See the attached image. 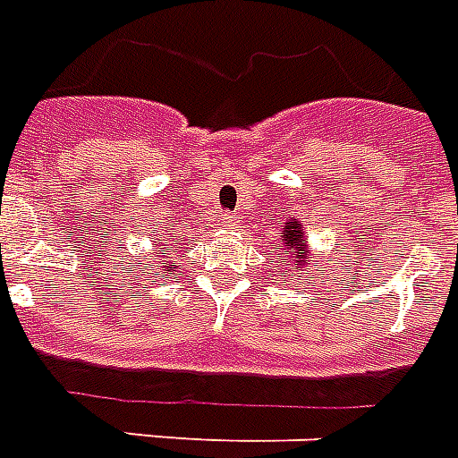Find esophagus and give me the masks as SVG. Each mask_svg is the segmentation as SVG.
I'll list each match as a JSON object with an SVG mask.
<instances>
[{
	"label": "esophagus",
	"instance_id": "34e87169",
	"mask_svg": "<svg viewBox=\"0 0 458 458\" xmlns=\"http://www.w3.org/2000/svg\"><path fill=\"white\" fill-rule=\"evenodd\" d=\"M223 225H225L228 230H237V228H240V218H237V216H233V214H225V216H223Z\"/></svg>",
	"mask_w": 458,
	"mask_h": 458
}]
</instances>
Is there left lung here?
Segmentation results:
<instances>
[{
  "mask_svg": "<svg viewBox=\"0 0 458 458\" xmlns=\"http://www.w3.org/2000/svg\"><path fill=\"white\" fill-rule=\"evenodd\" d=\"M278 250L285 251V271H294L297 280L301 278L300 271H304L309 259H311V247L306 242V233L301 228V221L293 218L287 221L280 230V247Z\"/></svg>",
  "mask_w": 458,
  "mask_h": 458,
  "instance_id": "8db88e82",
  "label": "left lung"
}]
</instances>
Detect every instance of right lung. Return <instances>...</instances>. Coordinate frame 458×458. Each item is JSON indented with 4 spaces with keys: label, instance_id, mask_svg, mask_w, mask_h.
<instances>
[{
    "label": "right lung",
    "instance_id": "1",
    "mask_svg": "<svg viewBox=\"0 0 458 458\" xmlns=\"http://www.w3.org/2000/svg\"><path fill=\"white\" fill-rule=\"evenodd\" d=\"M157 254H161V251H157ZM168 271H173V268L168 264H165V266H161V271H157V273H154V276H158V273H168Z\"/></svg>",
    "mask_w": 458,
    "mask_h": 458
}]
</instances>
